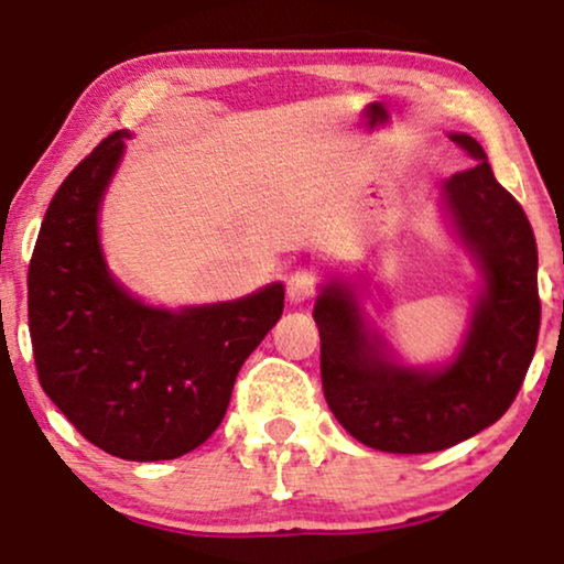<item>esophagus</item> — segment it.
<instances>
[{
	"label": "esophagus",
	"instance_id": "esophagus-1",
	"mask_svg": "<svg viewBox=\"0 0 564 564\" xmlns=\"http://www.w3.org/2000/svg\"><path fill=\"white\" fill-rule=\"evenodd\" d=\"M315 286H318V275H315L313 270H296V273H291V278L286 281L289 302L294 304L307 302L310 296L315 294Z\"/></svg>",
	"mask_w": 564,
	"mask_h": 564
}]
</instances>
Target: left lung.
<instances>
[{"label": "left lung", "instance_id": "obj_1", "mask_svg": "<svg viewBox=\"0 0 564 564\" xmlns=\"http://www.w3.org/2000/svg\"><path fill=\"white\" fill-rule=\"evenodd\" d=\"M451 140L477 164L445 180V209L485 273V294L458 358L443 371L390 364L339 283L323 289L313 310L326 403L368 448L435 453L482 432L514 403L539 345L533 228L517 198L498 185L480 142L469 134Z\"/></svg>", "mask_w": 564, "mask_h": 564}]
</instances>
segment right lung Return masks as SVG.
Listing matches in <instances>:
<instances>
[{"label": "right lung", "mask_w": 564, "mask_h": 564, "mask_svg": "<svg viewBox=\"0 0 564 564\" xmlns=\"http://www.w3.org/2000/svg\"><path fill=\"white\" fill-rule=\"evenodd\" d=\"M124 138L108 134L50 200L29 264V332L39 384L89 443L127 462H166L223 422L243 360L281 318L283 286L180 313L132 300L97 243Z\"/></svg>", "instance_id": "right-lung-1"}]
</instances>
